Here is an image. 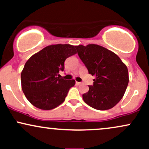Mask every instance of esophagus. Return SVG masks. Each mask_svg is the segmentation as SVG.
Wrapping results in <instances>:
<instances>
[{
  "label": "esophagus",
  "mask_w": 149,
  "mask_h": 149,
  "mask_svg": "<svg viewBox=\"0 0 149 149\" xmlns=\"http://www.w3.org/2000/svg\"><path fill=\"white\" fill-rule=\"evenodd\" d=\"M76 85H80L81 83H80V82H76Z\"/></svg>",
  "instance_id": "esophagus-1"
}]
</instances>
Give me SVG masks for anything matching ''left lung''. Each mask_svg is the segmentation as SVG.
Segmentation results:
<instances>
[{
	"label": "left lung",
	"mask_w": 149,
	"mask_h": 149,
	"mask_svg": "<svg viewBox=\"0 0 149 149\" xmlns=\"http://www.w3.org/2000/svg\"><path fill=\"white\" fill-rule=\"evenodd\" d=\"M78 56L88 70L95 76L93 85L83 95L88 105L97 110L110 109L123 97L129 75L126 65L115 53L95 44L75 46Z\"/></svg>",
	"instance_id": "1"
}]
</instances>
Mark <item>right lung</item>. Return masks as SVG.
I'll return each mask as SVG.
<instances>
[{
  "mask_svg": "<svg viewBox=\"0 0 149 149\" xmlns=\"http://www.w3.org/2000/svg\"><path fill=\"white\" fill-rule=\"evenodd\" d=\"M76 54L75 46L57 44L45 47L31 56L21 73L22 88L34 107L51 110L64 102L74 80L59 78L66 58Z\"/></svg>",
  "mask_w": 149,
  "mask_h": 149,
  "instance_id": "obj_1",
  "label": "right lung"
}]
</instances>
